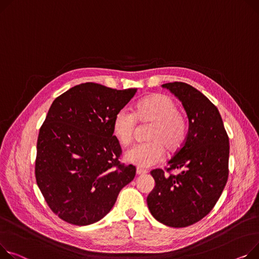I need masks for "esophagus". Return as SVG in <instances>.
Instances as JSON below:
<instances>
[{
    "label": "esophagus",
    "instance_id": "1",
    "mask_svg": "<svg viewBox=\"0 0 259 259\" xmlns=\"http://www.w3.org/2000/svg\"><path fill=\"white\" fill-rule=\"evenodd\" d=\"M147 173H148V170H146V169H143V168H140V167L136 168V174L137 175H146Z\"/></svg>",
    "mask_w": 259,
    "mask_h": 259
}]
</instances>
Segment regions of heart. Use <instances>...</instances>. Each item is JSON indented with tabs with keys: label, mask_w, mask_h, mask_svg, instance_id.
I'll use <instances>...</instances> for the list:
<instances>
[{
	"label": "heart",
	"mask_w": 259,
	"mask_h": 259,
	"mask_svg": "<svg viewBox=\"0 0 259 259\" xmlns=\"http://www.w3.org/2000/svg\"><path fill=\"white\" fill-rule=\"evenodd\" d=\"M136 122L152 125L148 135L150 143L136 146L125 154L126 161L136 166L156 164L163 158V146L175 152L185 143L186 118L178 111L176 102L166 95H149L136 103L133 112L122 109L115 114L112 130L120 145L129 146L132 143Z\"/></svg>",
	"instance_id": "obj_1"
}]
</instances>
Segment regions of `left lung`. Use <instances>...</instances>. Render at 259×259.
Wrapping results in <instances>:
<instances>
[{
    "instance_id": "1",
    "label": "left lung",
    "mask_w": 259,
    "mask_h": 259,
    "mask_svg": "<svg viewBox=\"0 0 259 259\" xmlns=\"http://www.w3.org/2000/svg\"><path fill=\"white\" fill-rule=\"evenodd\" d=\"M182 103L188 118L185 143L168 160L167 171L151 175L155 187L147 198L150 212L166 226H191L207 215L228 179L229 139L218 108L202 93L183 82L162 84Z\"/></svg>"
}]
</instances>
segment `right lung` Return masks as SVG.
<instances>
[{
  "instance_id": "add662e5",
  "label": "right lung",
  "mask_w": 259,
  "mask_h": 259,
  "mask_svg": "<svg viewBox=\"0 0 259 259\" xmlns=\"http://www.w3.org/2000/svg\"><path fill=\"white\" fill-rule=\"evenodd\" d=\"M136 89L76 85L54 100L37 139L35 177L49 207L61 220L86 226L104 218L136 173L118 161L115 114Z\"/></svg>"
}]
</instances>
